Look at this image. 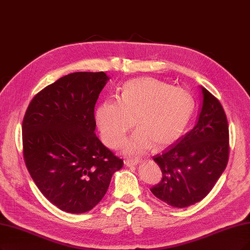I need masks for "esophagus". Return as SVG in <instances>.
<instances>
[{
	"mask_svg": "<svg viewBox=\"0 0 250 250\" xmlns=\"http://www.w3.org/2000/svg\"><path fill=\"white\" fill-rule=\"evenodd\" d=\"M139 163H140V161L138 159H132V160L125 161V165L126 166V167H134V166H137Z\"/></svg>",
	"mask_w": 250,
	"mask_h": 250,
	"instance_id": "1",
	"label": "esophagus"
}]
</instances>
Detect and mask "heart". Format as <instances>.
<instances>
[{
  "instance_id": "1",
  "label": "heart",
  "mask_w": 250,
  "mask_h": 250,
  "mask_svg": "<svg viewBox=\"0 0 250 250\" xmlns=\"http://www.w3.org/2000/svg\"><path fill=\"white\" fill-rule=\"evenodd\" d=\"M195 102L181 87L143 77L127 81L118 100L98 105L95 119L103 142L116 148L133 125L137 131L124 143L126 154H141L176 142L189 124Z\"/></svg>"
}]
</instances>
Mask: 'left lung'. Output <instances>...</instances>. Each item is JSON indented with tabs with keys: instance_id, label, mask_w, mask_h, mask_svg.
<instances>
[{
	"instance_id": "left-lung-1",
	"label": "left lung",
	"mask_w": 250,
	"mask_h": 250,
	"mask_svg": "<svg viewBox=\"0 0 250 250\" xmlns=\"http://www.w3.org/2000/svg\"><path fill=\"white\" fill-rule=\"evenodd\" d=\"M201 91L202 105L195 127L153 156L163 178L150 190L172 207H188L204 199L229 161V126L225 110L205 87L201 86Z\"/></svg>"
}]
</instances>
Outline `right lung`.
Returning <instances> with one entry per match:
<instances>
[{
    "instance_id": "1",
    "label": "right lung",
    "mask_w": 250,
    "mask_h": 250,
    "mask_svg": "<svg viewBox=\"0 0 250 250\" xmlns=\"http://www.w3.org/2000/svg\"><path fill=\"white\" fill-rule=\"evenodd\" d=\"M108 80L104 72L71 73L38 92L24 114L26 168L43 196L69 213L98 205L124 166L95 133V106Z\"/></svg>"
}]
</instances>
